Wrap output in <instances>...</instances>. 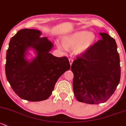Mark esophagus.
<instances>
[{
	"mask_svg": "<svg viewBox=\"0 0 126 126\" xmlns=\"http://www.w3.org/2000/svg\"><path fill=\"white\" fill-rule=\"evenodd\" d=\"M69 62L70 65H71L72 63V62H73V59H71V58H69Z\"/></svg>",
	"mask_w": 126,
	"mask_h": 126,
	"instance_id": "34e87169",
	"label": "esophagus"
}]
</instances>
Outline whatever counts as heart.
Wrapping results in <instances>:
<instances>
[{
  "instance_id": "b5f03b06",
  "label": "heart",
  "mask_w": 126,
  "mask_h": 126,
  "mask_svg": "<svg viewBox=\"0 0 126 126\" xmlns=\"http://www.w3.org/2000/svg\"><path fill=\"white\" fill-rule=\"evenodd\" d=\"M95 35L94 33L87 31H78L71 35L64 37L62 43L57 42L58 47L63 51L67 48H74V52L77 55L84 54L94 44Z\"/></svg>"
}]
</instances>
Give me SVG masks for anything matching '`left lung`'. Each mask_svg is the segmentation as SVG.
Here are the masks:
<instances>
[{"instance_id": "obj_1", "label": "left lung", "mask_w": 126, "mask_h": 126, "mask_svg": "<svg viewBox=\"0 0 126 126\" xmlns=\"http://www.w3.org/2000/svg\"><path fill=\"white\" fill-rule=\"evenodd\" d=\"M84 54L77 57L71 66L73 90L79 101L96 104L112 96L121 77L119 54L115 40L107 33Z\"/></svg>"}]
</instances>
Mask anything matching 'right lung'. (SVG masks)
<instances>
[{"label":"right lung","instance_id":"obj_1","mask_svg":"<svg viewBox=\"0 0 126 126\" xmlns=\"http://www.w3.org/2000/svg\"><path fill=\"white\" fill-rule=\"evenodd\" d=\"M41 34L33 29L20 30L11 39L6 51L8 81L20 98L30 101L48 98L60 77L71 67L66 57H57L49 53L54 45ZM30 48L37 55L31 61L25 59Z\"/></svg>","mask_w":126,"mask_h":126}]
</instances>
